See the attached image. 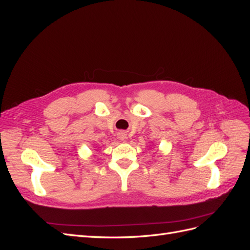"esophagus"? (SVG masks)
<instances>
[{
    "label": "esophagus",
    "mask_w": 250,
    "mask_h": 250,
    "mask_svg": "<svg viewBox=\"0 0 250 250\" xmlns=\"http://www.w3.org/2000/svg\"><path fill=\"white\" fill-rule=\"evenodd\" d=\"M119 139H120L121 141H125V140L127 139L126 132H120V133H119Z\"/></svg>",
    "instance_id": "esophagus-1"
}]
</instances>
